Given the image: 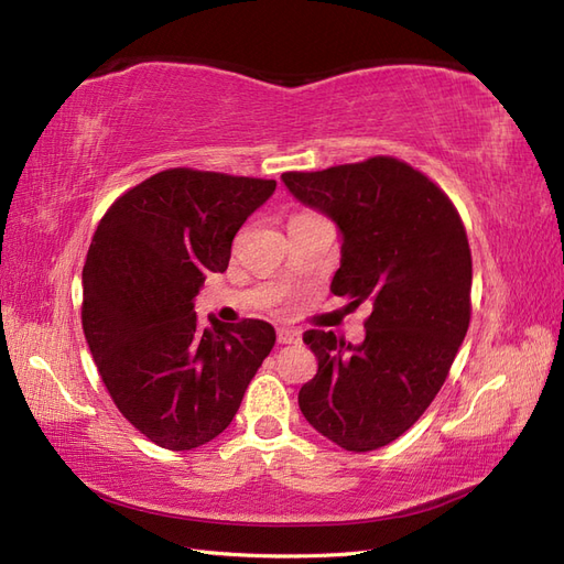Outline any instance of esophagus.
<instances>
[{
  "mask_svg": "<svg viewBox=\"0 0 564 564\" xmlns=\"http://www.w3.org/2000/svg\"><path fill=\"white\" fill-rule=\"evenodd\" d=\"M276 340L281 345H291V343H297L300 340V334L295 328H288V326H279L276 328Z\"/></svg>",
  "mask_w": 564,
  "mask_h": 564,
  "instance_id": "34e87169",
  "label": "esophagus"
}]
</instances>
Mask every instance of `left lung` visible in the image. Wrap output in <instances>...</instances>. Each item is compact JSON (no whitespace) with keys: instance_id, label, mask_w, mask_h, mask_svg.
Segmentation results:
<instances>
[{"instance_id":"obj_1","label":"left lung","mask_w":564,"mask_h":564,"mask_svg":"<svg viewBox=\"0 0 564 564\" xmlns=\"http://www.w3.org/2000/svg\"><path fill=\"white\" fill-rule=\"evenodd\" d=\"M302 205L343 234L330 291L367 305L365 340L305 330L314 379L300 388L305 420L352 453L400 438L438 395L471 316V252L455 205L422 171L371 156L324 171H288Z\"/></svg>"}]
</instances>
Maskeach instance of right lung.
Returning a JSON list of instances; mask_svg holds the SVG:
<instances>
[{
  "mask_svg": "<svg viewBox=\"0 0 564 564\" xmlns=\"http://www.w3.org/2000/svg\"><path fill=\"white\" fill-rule=\"evenodd\" d=\"M273 191L267 178L166 169L126 191L95 230L83 267L85 340L113 405L166 451L219 436L276 343L262 319L205 326L193 310Z\"/></svg>",
  "mask_w": 564,
  "mask_h": 564,
  "instance_id": "1",
  "label": "right lung"
}]
</instances>
